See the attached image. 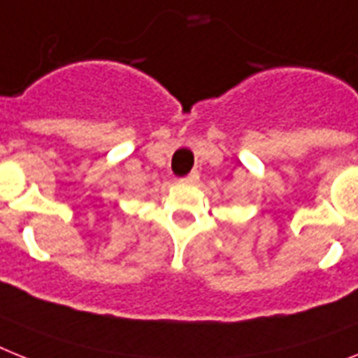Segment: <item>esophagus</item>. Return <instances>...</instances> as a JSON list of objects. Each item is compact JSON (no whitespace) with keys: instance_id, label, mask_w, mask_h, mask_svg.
<instances>
[{"instance_id":"1","label":"esophagus","mask_w":358,"mask_h":358,"mask_svg":"<svg viewBox=\"0 0 358 358\" xmlns=\"http://www.w3.org/2000/svg\"><path fill=\"white\" fill-rule=\"evenodd\" d=\"M199 181V172H192L188 173V176L182 179V182H186V185H196V182Z\"/></svg>"}]
</instances>
